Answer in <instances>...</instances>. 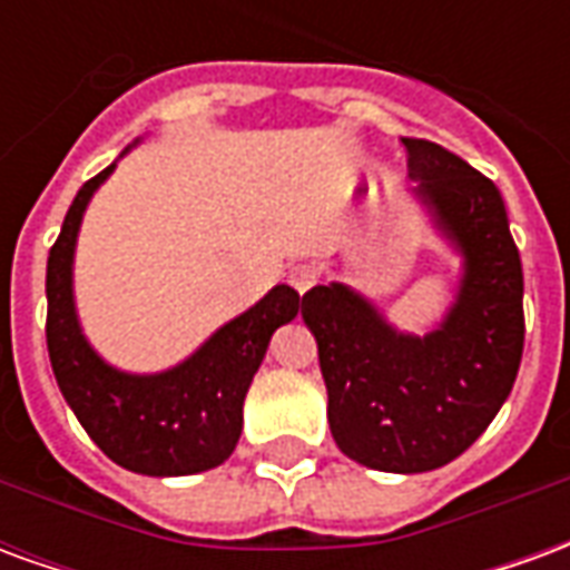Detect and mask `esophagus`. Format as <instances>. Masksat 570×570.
I'll return each instance as SVG.
<instances>
[{
	"mask_svg": "<svg viewBox=\"0 0 570 570\" xmlns=\"http://www.w3.org/2000/svg\"><path fill=\"white\" fill-rule=\"evenodd\" d=\"M286 277H289V284H293V289H296V293H308L311 286L317 284L321 272H317L311 262H296V265L289 268V274H286Z\"/></svg>",
	"mask_w": 570,
	"mask_h": 570,
	"instance_id": "obj_1",
	"label": "esophagus"
}]
</instances>
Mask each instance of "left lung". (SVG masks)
<instances>
[{
	"label": "left lung",
	"instance_id": "8db88e82",
	"mask_svg": "<svg viewBox=\"0 0 570 570\" xmlns=\"http://www.w3.org/2000/svg\"><path fill=\"white\" fill-rule=\"evenodd\" d=\"M412 188L464 274L445 321L409 335L345 284L314 286L302 317L317 338L335 445L384 473L449 464L510 396L525 345L522 259L498 186L430 140L403 137Z\"/></svg>",
	"mask_w": 570,
	"mask_h": 570
}]
</instances>
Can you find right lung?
<instances>
[{
	"mask_svg": "<svg viewBox=\"0 0 570 570\" xmlns=\"http://www.w3.org/2000/svg\"><path fill=\"white\" fill-rule=\"evenodd\" d=\"M112 170L116 164L79 188L48 256V357L60 394L106 458L142 476H191L235 452L249 382L274 330L298 314V293L286 284L274 286L174 370L130 375L109 366L81 335L72 256L85 207Z\"/></svg>",
	"mask_w": 570,
	"mask_h": 570,
	"instance_id": "right-lung-1",
	"label": "right lung"
}]
</instances>
